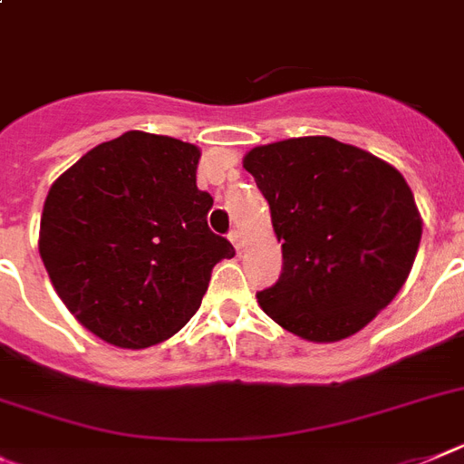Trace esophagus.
I'll list each match as a JSON object with an SVG mask.
<instances>
[{"label": "esophagus", "mask_w": 464, "mask_h": 464, "mask_svg": "<svg viewBox=\"0 0 464 464\" xmlns=\"http://www.w3.org/2000/svg\"><path fill=\"white\" fill-rule=\"evenodd\" d=\"M229 241L235 244L237 251H241V248H244V244H246V239H244V232H241V229H232V232H229Z\"/></svg>", "instance_id": "34e87169"}]
</instances>
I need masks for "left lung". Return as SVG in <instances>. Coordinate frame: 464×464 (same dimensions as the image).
<instances>
[{
    "mask_svg": "<svg viewBox=\"0 0 464 464\" xmlns=\"http://www.w3.org/2000/svg\"><path fill=\"white\" fill-rule=\"evenodd\" d=\"M244 168L270 204L282 275L256 294L279 327L308 342H342L401 292L422 239L403 175L332 137L251 149Z\"/></svg>",
    "mask_w": 464,
    "mask_h": 464,
    "instance_id": "1",
    "label": "left lung"
}]
</instances>
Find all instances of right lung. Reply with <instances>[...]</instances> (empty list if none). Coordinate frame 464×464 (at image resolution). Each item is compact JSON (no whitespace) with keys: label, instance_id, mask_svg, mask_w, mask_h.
I'll return each instance as SVG.
<instances>
[{"label":"right lung","instance_id":"right-lung-1","mask_svg":"<svg viewBox=\"0 0 464 464\" xmlns=\"http://www.w3.org/2000/svg\"><path fill=\"white\" fill-rule=\"evenodd\" d=\"M194 144L130 130L52 185L40 256L75 320L106 343L147 348L185 327L210 270L235 248L208 229Z\"/></svg>","mask_w":464,"mask_h":464}]
</instances>
